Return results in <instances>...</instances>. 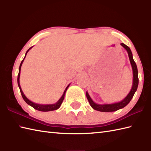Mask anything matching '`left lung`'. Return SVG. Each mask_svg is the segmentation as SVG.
<instances>
[{
  "instance_id": "left-lung-1",
  "label": "left lung",
  "mask_w": 151,
  "mask_h": 151,
  "mask_svg": "<svg viewBox=\"0 0 151 151\" xmlns=\"http://www.w3.org/2000/svg\"><path fill=\"white\" fill-rule=\"evenodd\" d=\"M121 45L128 52V55L130 60V62L132 66V73H133V82H132V86L131 88V90L129 92V93L127 95V97L120 102H115L113 104H97L92 100L90 96L88 94V91H86V97H87L88 100L91 106L95 110H97L99 111L102 112H111V111H117L119 109L123 108L126 106L129 103L131 99H132L133 96L135 93L137 89V86H138L139 83V79H138V71H137V65L134 62L133 59V56L132 51H131L130 48L124 43H121Z\"/></svg>"
}]
</instances>
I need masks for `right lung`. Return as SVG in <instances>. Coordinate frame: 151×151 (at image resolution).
I'll list each match as a JSON object with an SVG mask.
<instances>
[{
  "mask_svg": "<svg viewBox=\"0 0 151 151\" xmlns=\"http://www.w3.org/2000/svg\"><path fill=\"white\" fill-rule=\"evenodd\" d=\"M32 48V47H30L29 49H28L27 51L26 54H25V56L24 58V59L22 60V62L20 64V66H19V74H18V76H17V84H18V86L19 88V89H20V91H21V95L22 98H23L24 101L27 102V103L28 104L31 106L32 107L34 108V109H36V110H38V111H53V110H58L60 107L61 104H62V102L63 101L64 99V97H65V92L67 91V88H69V86L70 84H69L68 86H67L65 91H64L62 95V97H61V98L59 99L58 101L55 104H37V103H35V102H33L32 101H30L29 99H28L26 96L24 95V94L23 93V92H22V89L21 88V86H20V82H19V78H20V73H21V66H22V63H23L24 62V60L25 58V57H26L27 56V52L29 51L30 49H31Z\"/></svg>",
  "mask_w": 151,
  "mask_h": 151,
  "instance_id": "add662e5",
  "label": "right lung"
}]
</instances>
